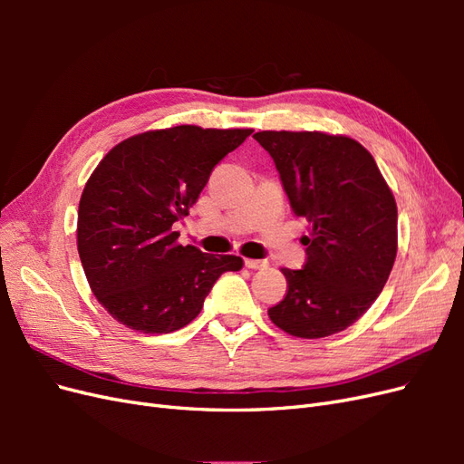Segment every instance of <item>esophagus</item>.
Instances as JSON below:
<instances>
[{
    "instance_id": "1",
    "label": "esophagus",
    "mask_w": 464,
    "mask_h": 464,
    "mask_svg": "<svg viewBox=\"0 0 464 464\" xmlns=\"http://www.w3.org/2000/svg\"><path fill=\"white\" fill-rule=\"evenodd\" d=\"M244 263H246L247 269H265V266L269 265V263H266V261H261V259H246Z\"/></svg>"
}]
</instances>
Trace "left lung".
<instances>
[{"label":"left lung","instance_id":"8db88e82","mask_svg":"<svg viewBox=\"0 0 464 464\" xmlns=\"http://www.w3.org/2000/svg\"><path fill=\"white\" fill-rule=\"evenodd\" d=\"M296 217L312 224L305 265L280 269L286 296L269 307L278 329L323 339L353 325L382 294L397 257V203L372 154L323 131H259Z\"/></svg>","mask_w":464,"mask_h":464}]
</instances>
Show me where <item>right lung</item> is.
I'll return each mask as SVG.
<instances>
[{"label":"right lung","mask_w":464,"mask_h":464,"mask_svg":"<svg viewBox=\"0 0 464 464\" xmlns=\"http://www.w3.org/2000/svg\"><path fill=\"white\" fill-rule=\"evenodd\" d=\"M254 130L176 125L133 135L94 168L79 201L77 249L104 310L139 333L160 334L199 315L218 276L244 259L178 244L213 168Z\"/></svg>","instance_id":"1"}]
</instances>
